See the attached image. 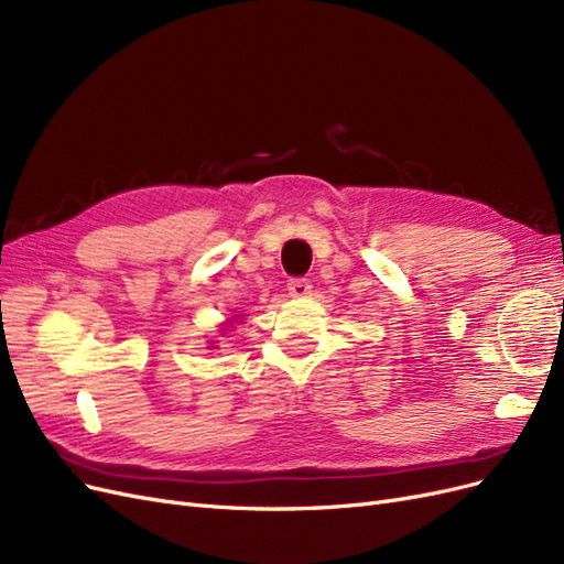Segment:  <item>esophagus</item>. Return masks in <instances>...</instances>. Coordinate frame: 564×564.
Returning a JSON list of instances; mask_svg holds the SVG:
<instances>
[{
  "mask_svg": "<svg viewBox=\"0 0 564 564\" xmlns=\"http://www.w3.org/2000/svg\"><path fill=\"white\" fill-rule=\"evenodd\" d=\"M311 289H313V284L308 280H289V284H286V292L292 299H305L311 294Z\"/></svg>",
  "mask_w": 564,
  "mask_h": 564,
  "instance_id": "1",
  "label": "esophagus"
}]
</instances>
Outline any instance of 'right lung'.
Wrapping results in <instances>:
<instances>
[{
	"mask_svg": "<svg viewBox=\"0 0 564 564\" xmlns=\"http://www.w3.org/2000/svg\"><path fill=\"white\" fill-rule=\"evenodd\" d=\"M237 319H242V317H240V315H235V317H230V319H226V322H224V329H226V332H228V329H230V327H232V324H235V322H237ZM209 348H216V346H214V344H212V346H209Z\"/></svg>",
	"mask_w": 564,
	"mask_h": 564,
	"instance_id": "right-lung-1",
	"label": "right lung"
}]
</instances>
